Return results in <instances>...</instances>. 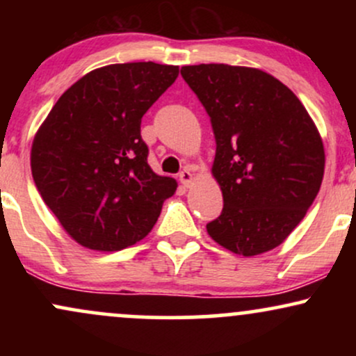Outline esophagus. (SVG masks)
<instances>
[{
	"instance_id": "obj_1",
	"label": "esophagus",
	"mask_w": 356,
	"mask_h": 356,
	"mask_svg": "<svg viewBox=\"0 0 356 356\" xmlns=\"http://www.w3.org/2000/svg\"><path fill=\"white\" fill-rule=\"evenodd\" d=\"M179 179H181V182L184 184L186 187H189L192 184V172L189 169H184L181 174H179Z\"/></svg>"
}]
</instances>
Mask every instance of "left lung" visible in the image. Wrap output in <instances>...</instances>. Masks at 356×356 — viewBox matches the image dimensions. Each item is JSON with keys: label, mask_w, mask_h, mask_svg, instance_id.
I'll use <instances>...</instances> for the list:
<instances>
[{"label": "left lung", "mask_w": 356, "mask_h": 356, "mask_svg": "<svg viewBox=\"0 0 356 356\" xmlns=\"http://www.w3.org/2000/svg\"><path fill=\"white\" fill-rule=\"evenodd\" d=\"M182 79L211 117L212 175L224 207L207 224L216 243L256 256L280 246L306 216L325 174V149L300 99L269 73L201 63Z\"/></svg>", "instance_id": "obj_1"}]
</instances>
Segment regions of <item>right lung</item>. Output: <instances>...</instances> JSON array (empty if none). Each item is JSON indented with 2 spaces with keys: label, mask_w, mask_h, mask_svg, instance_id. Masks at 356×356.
<instances>
[{
  "label": "right lung",
  "mask_w": 356,
  "mask_h": 356,
  "mask_svg": "<svg viewBox=\"0 0 356 356\" xmlns=\"http://www.w3.org/2000/svg\"><path fill=\"white\" fill-rule=\"evenodd\" d=\"M179 75L154 61L97 68L72 85L31 145L40 195L80 246L120 251L144 239L177 189L147 164L144 113Z\"/></svg>",
  "instance_id": "1"
}]
</instances>
